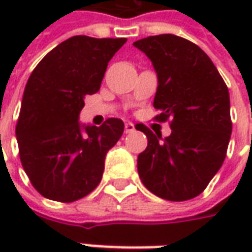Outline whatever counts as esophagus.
<instances>
[{
    "mask_svg": "<svg viewBox=\"0 0 252 252\" xmlns=\"http://www.w3.org/2000/svg\"><path fill=\"white\" fill-rule=\"evenodd\" d=\"M135 132V126L132 123H126V133H132Z\"/></svg>",
    "mask_w": 252,
    "mask_h": 252,
    "instance_id": "34e87169",
    "label": "esophagus"
}]
</instances>
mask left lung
<instances>
[{"mask_svg":"<svg viewBox=\"0 0 252 252\" xmlns=\"http://www.w3.org/2000/svg\"><path fill=\"white\" fill-rule=\"evenodd\" d=\"M133 46L146 54L157 72L154 108L160 110L158 119H171V135L166 139L137 126L148 139L137 157L139 177L163 200L194 198L225 159L232 132L227 85L211 58L180 36H150Z\"/></svg>","mask_w":252,"mask_h":252,"instance_id":"left-lung-1","label":"left lung"}]
</instances>
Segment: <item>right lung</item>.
Segmentation results:
<instances>
[{
  "mask_svg": "<svg viewBox=\"0 0 252 252\" xmlns=\"http://www.w3.org/2000/svg\"><path fill=\"white\" fill-rule=\"evenodd\" d=\"M126 39L72 36L31 74L16 126L20 159L32 185L48 200L72 202L93 191L105 157L124 132L120 119L82 124L85 95L97 93L108 63Z\"/></svg>",
  "mask_w": 252,
  "mask_h": 252,
  "instance_id": "add662e5",
  "label": "right lung"
}]
</instances>
